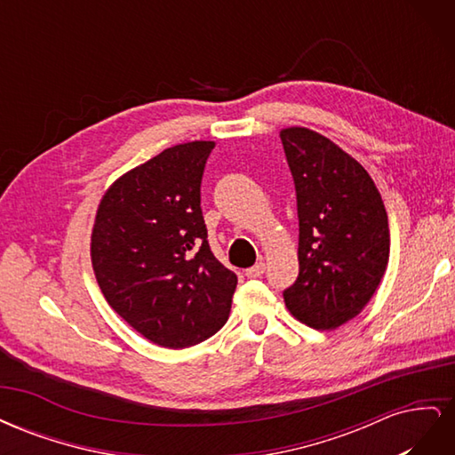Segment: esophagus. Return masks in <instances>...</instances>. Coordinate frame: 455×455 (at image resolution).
Listing matches in <instances>:
<instances>
[{
	"instance_id": "34e87169",
	"label": "esophagus",
	"mask_w": 455,
	"mask_h": 455,
	"mask_svg": "<svg viewBox=\"0 0 455 455\" xmlns=\"http://www.w3.org/2000/svg\"><path fill=\"white\" fill-rule=\"evenodd\" d=\"M264 271H266V264H264V261H258V264H254L252 267L244 269V275L249 279H258V277H261V275H264Z\"/></svg>"
}]
</instances>
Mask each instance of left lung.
<instances>
[{
	"mask_svg": "<svg viewBox=\"0 0 455 455\" xmlns=\"http://www.w3.org/2000/svg\"><path fill=\"white\" fill-rule=\"evenodd\" d=\"M298 199L296 283L283 292L294 319L336 330L359 315L389 264V220L363 164L306 127L281 129Z\"/></svg>",
	"mask_w": 455,
	"mask_h": 455,
	"instance_id": "obj_1",
	"label": "left lung"
}]
</instances>
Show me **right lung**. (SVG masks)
<instances>
[{
  "mask_svg": "<svg viewBox=\"0 0 455 455\" xmlns=\"http://www.w3.org/2000/svg\"><path fill=\"white\" fill-rule=\"evenodd\" d=\"M211 140L163 149L109 186L96 209L91 261L112 309L161 347L214 336L229 316L237 275L211 252L201 212Z\"/></svg>",
  "mask_w": 455,
  "mask_h": 455,
  "instance_id": "add662e5",
  "label": "right lung"
}]
</instances>
